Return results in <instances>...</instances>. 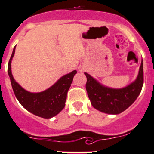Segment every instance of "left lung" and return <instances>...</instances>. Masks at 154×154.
Here are the masks:
<instances>
[{
	"mask_svg": "<svg viewBox=\"0 0 154 154\" xmlns=\"http://www.w3.org/2000/svg\"><path fill=\"white\" fill-rule=\"evenodd\" d=\"M85 74L87 77L86 91L91 103L95 109L109 114L121 113L129 107L140 94L144 83L143 61H141L135 81L123 88L113 89L105 87L90 75L86 72Z\"/></svg>",
	"mask_w": 154,
	"mask_h": 154,
	"instance_id": "left-lung-1",
	"label": "left lung"
}]
</instances>
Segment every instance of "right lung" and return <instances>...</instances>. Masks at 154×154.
I'll use <instances>...</instances> for the list:
<instances>
[{
	"label": "right lung",
	"instance_id": "add662e5",
	"mask_svg": "<svg viewBox=\"0 0 154 154\" xmlns=\"http://www.w3.org/2000/svg\"><path fill=\"white\" fill-rule=\"evenodd\" d=\"M14 47L8 63V75L16 97L20 104L34 115L45 119H50L57 115L65 106L66 95L72 82L76 70L63 76L50 88L40 93H31L23 89L14 80L11 73V60L15 53Z\"/></svg>",
	"mask_w": 154,
	"mask_h": 154
}]
</instances>
